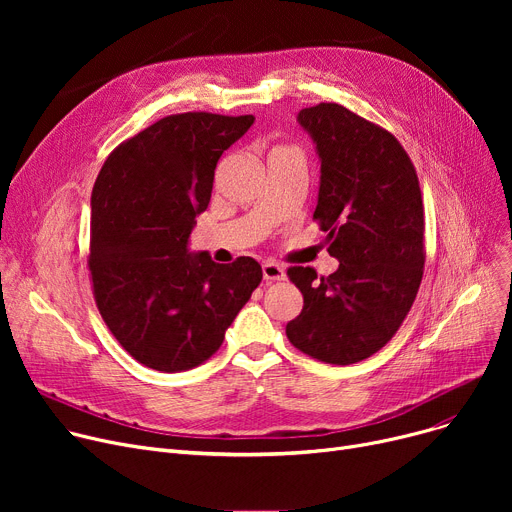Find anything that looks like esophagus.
<instances>
[{"label": "esophagus", "instance_id": "1", "mask_svg": "<svg viewBox=\"0 0 512 512\" xmlns=\"http://www.w3.org/2000/svg\"><path fill=\"white\" fill-rule=\"evenodd\" d=\"M263 278H265L267 282L284 280V278H286V272H284V267H282L280 263H276V261H267V263H263Z\"/></svg>", "mask_w": 512, "mask_h": 512}]
</instances>
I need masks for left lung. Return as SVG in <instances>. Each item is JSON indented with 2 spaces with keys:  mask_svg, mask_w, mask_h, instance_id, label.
I'll use <instances>...</instances> for the list:
<instances>
[{
  "mask_svg": "<svg viewBox=\"0 0 512 512\" xmlns=\"http://www.w3.org/2000/svg\"><path fill=\"white\" fill-rule=\"evenodd\" d=\"M299 122L321 157L313 222L340 261L330 276L292 265L303 311L286 324L301 353L353 365L384 348L409 315L423 278L419 178L392 132L338 103L305 107Z\"/></svg>",
  "mask_w": 512,
  "mask_h": 512,
  "instance_id": "obj_1",
  "label": "left lung"
}]
</instances>
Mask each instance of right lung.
I'll list each match as a JSON object with an SVG mask.
<instances>
[{"label": "right lung", "mask_w": 512, "mask_h": 512, "mask_svg": "<svg viewBox=\"0 0 512 512\" xmlns=\"http://www.w3.org/2000/svg\"><path fill=\"white\" fill-rule=\"evenodd\" d=\"M255 118L172 114L122 141L91 195L89 278L95 305L124 351L176 373L218 353L263 272L251 257L215 263L188 255L215 166Z\"/></svg>", "instance_id": "obj_1"}]
</instances>
